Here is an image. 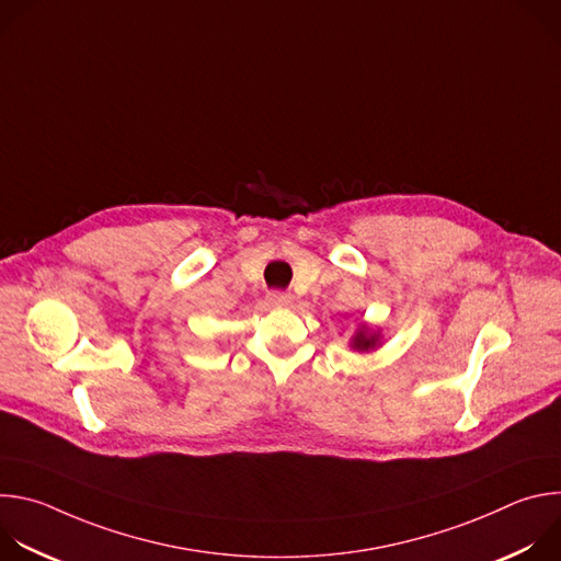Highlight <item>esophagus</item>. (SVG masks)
I'll return each instance as SVG.
<instances>
[{
  "label": "esophagus",
  "mask_w": 561,
  "mask_h": 561,
  "mask_svg": "<svg viewBox=\"0 0 561 561\" xmlns=\"http://www.w3.org/2000/svg\"><path fill=\"white\" fill-rule=\"evenodd\" d=\"M268 304H273V306H277V308H288V306H293V295L290 293H282V290H273V293H268Z\"/></svg>",
  "instance_id": "obj_1"
}]
</instances>
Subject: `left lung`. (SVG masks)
<instances>
[{
	"instance_id": "left-lung-1",
	"label": "left lung",
	"mask_w": 561,
	"mask_h": 561,
	"mask_svg": "<svg viewBox=\"0 0 561 561\" xmlns=\"http://www.w3.org/2000/svg\"><path fill=\"white\" fill-rule=\"evenodd\" d=\"M351 348L357 351V353H370V351H377L381 344H383V337H381V331L366 324V322H359L351 335Z\"/></svg>"
}]
</instances>
